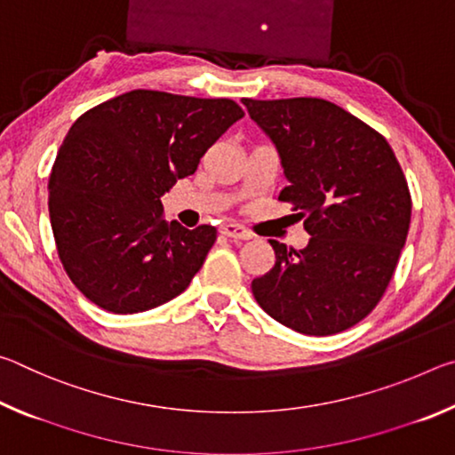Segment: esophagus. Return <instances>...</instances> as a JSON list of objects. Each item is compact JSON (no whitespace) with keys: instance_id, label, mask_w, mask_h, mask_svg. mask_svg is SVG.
Masks as SVG:
<instances>
[{"instance_id":"1","label":"esophagus","mask_w":455,"mask_h":455,"mask_svg":"<svg viewBox=\"0 0 455 455\" xmlns=\"http://www.w3.org/2000/svg\"><path fill=\"white\" fill-rule=\"evenodd\" d=\"M220 233L228 236V238H236V241H246V238H251L252 235L241 225H235V222H228V225H222L220 227Z\"/></svg>"}]
</instances>
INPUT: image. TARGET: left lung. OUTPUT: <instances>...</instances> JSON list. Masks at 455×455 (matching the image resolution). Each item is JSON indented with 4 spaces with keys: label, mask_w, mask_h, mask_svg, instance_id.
I'll list each match as a JSON object with an SVG mask.
<instances>
[{
    "label": "left lung",
    "mask_w": 455,
    "mask_h": 455,
    "mask_svg": "<svg viewBox=\"0 0 455 455\" xmlns=\"http://www.w3.org/2000/svg\"><path fill=\"white\" fill-rule=\"evenodd\" d=\"M281 156L292 206L311 235L301 251L268 241L275 267L252 281L263 311L303 335H333L365 319L394 276L411 195L387 140L321 98H243Z\"/></svg>",
    "instance_id": "left-lung-1"
}]
</instances>
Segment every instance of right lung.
I'll return each mask as SVG.
<instances>
[{"label": "right lung", "mask_w": 455, "mask_h": 455, "mask_svg": "<svg viewBox=\"0 0 455 455\" xmlns=\"http://www.w3.org/2000/svg\"><path fill=\"white\" fill-rule=\"evenodd\" d=\"M243 116L228 98L132 90L74 122L52 166L48 206L58 257L84 297L132 315L188 287L217 228L166 222L160 196Z\"/></svg>", "instance_id": "add662e5"}]
</instances>
